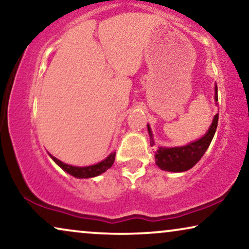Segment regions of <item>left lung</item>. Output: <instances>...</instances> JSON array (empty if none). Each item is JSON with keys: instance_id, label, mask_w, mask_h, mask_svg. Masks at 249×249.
Listing matches in <instances>:
<instances>
[{"instance_id": "8db88e82", "label": "left lung", "mask_w": 249, "mask_h": 249, "mask_svg": "<svg viewBox=\"0 0 249 249\" xmlns=\"http://www.w3.org/2000/svg\"><path fill=\"white\" fill-rule=\"evenodd\" d=\"M215 101H217V87L215 86ZM217 121H219V114H216L213 119L212 124L206 132L205 136L202 137L198 141L190 142L187 146H182V147H175V148H163L159 147L158 152L155 154L156 164L159 168L165 171H172V172H182L186 170H189L196 164L197 162L202 159V156L205 154L206 149L212 142L215 134ZM148 132H149V141H151L152 145H154V141H153L152 131L149 125H147Z\"/></svg>"}]
</instances>
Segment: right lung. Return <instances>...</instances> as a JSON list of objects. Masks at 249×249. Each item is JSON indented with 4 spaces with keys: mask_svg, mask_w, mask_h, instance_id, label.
Segmentation results:
<instances>
[{
    "mask_svg": "<svg viewBox=\"0 0 249 249\" xmlns=\"http://www.w3.org/2000/svg\"><path fill=\"white\" fill-rule=\"evenodd\" d=\"M51 158L53 159V161L55 162L57 165L61 166V168H62L64 171L69 173V175L76 177V178H91V177L101 175V173L105 172L107 169L111 168L114 162L115 153H111V154L108 155L104 161L97 163V164L83 166V168H80V166H72V165L66 164V163H63L62 161H60V160H57L52 155H51Z\"/></svg>",
    "mask_w": 249,
    "mask_h": 249,
    "instance_id": "obj_1",
    "label": "right lung"
}]
</instances>
